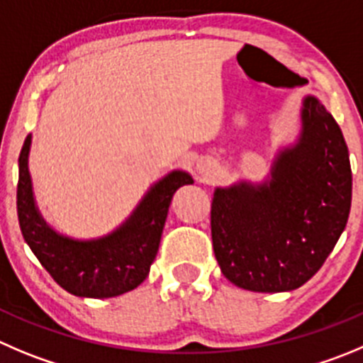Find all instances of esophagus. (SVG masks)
Wrapping results in <instances>:
<instances>
[{
    "label": "esophagus",
    "mask_w": 363,
    "mask_h": 363,
    "mask_svg": "<svg viewBox=\"0 0 363 363\" xmlns=\"http://www.w3.org/2000/svg\"><path fill=\"white\" fill-rule=\"evenodd\" d=\"M196 167H198V171L201 172V174H210V172H212V169H213V162L201 158V160L198 162V165H196Z\"/></svg>",
    "instance_id": "obj_1"
}]
</instances>
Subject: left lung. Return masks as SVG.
I'll list each match as a JSON object with an SVG mask.
<instances>
[{"label": "left lung", "mask_w": 363, "mask_h": 363, "mask_svg": "<svg viewBox=\"0 0 363 363\" xmlns=\"http://www.w3.org/2000/svg\"><path fill=\"white\" fill-rule=\"evenodd\" d=\"M350 151L326 106L306 96L301 132L262 184L217 187L212 244L223 274L253 292L299 289L342 235L351 210Z\"/></svg>", "instance_id": "1"}]
</instances>
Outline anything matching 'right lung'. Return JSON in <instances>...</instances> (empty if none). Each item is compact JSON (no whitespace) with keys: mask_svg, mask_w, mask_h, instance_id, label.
<instances>
[{"mask_svg":"<svg viewBox=\"0 0 363 363\" xmlns=\"http://www.w3.org/2000/svg\"><path fill=\"white\" fill-rule=\"evenodd\" d=\"M32 135L19 155L17 217L23 237L51 278L80 298H113L133 291L150 274L160 246L169 205L182 185L194 184L185 171H171L150 187L119 228L105 237L78 240L60 235L35 205L28 155Z\"/></svg>","mask_w":363,"mask_h":363,"instance_id":"1","label":"right lung"}]
</instances>
